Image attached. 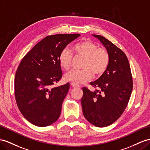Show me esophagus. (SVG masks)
I'll return each mask as SVG.
<instances>
[{
	"instance_id": "obj_1",
	"label": "esophagus",
	"mask_w": 150,
	"mask_h": 150,
	"mask_svg": "<svg viewBox=\"0 0 150 150\" xmlns=\"http://www.w3.org/2000/svg\"><path fill=\"white\" fill-rule=\"evenodd\" d=\"M71 86L73 87H80L79 85H78V84H76L75 83H74V82H71Z\"/></svg>"
}]
</instances>
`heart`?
<instances>
[{
    "instance_id": "b5f03b06",
    "label": "heart",
    "mask_w": 150,
    "mask_h": 150,
    "mask_svg": "<svg viewBox=\"0 0 150 150\" xmlns=\"http://www.w3.org/2000/svg\"><path fill=\"white\" fill-rule=\"evenodd\" d=\"M76 55L84 57L82 70H72L64 75L65 80L75 83H84L93 76L101 75L108 68L110 57L105 49L99 48L98 45L90 40H84L73 47ZM73 54L70 49H63L60 52L58 60L61 67L68 70L71 64Z\"/></svg>"
}]
</instances>
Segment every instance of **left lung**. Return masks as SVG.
Instances as JSON below:
<instances>
[{"label": "left lung", "mask_w": 150, "mask_h": 150, "mask_svg": "<svg viewBox=\"0 0 150 150\" xmlns=\"http://www.w3.org/2000/svg\"><path fill=\"white\" fill-rule=\"evenodd\" d=\"M93 35L105 46L110 61L100 77L91 82L99 91L82 88L81 104L87 120L95 126L103 127L112 124L124 112L132 91V77L125 53L104 37Z\"/></svg>", "instance_id": "left-lung-1"}]
</instances>
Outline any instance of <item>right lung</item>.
Returning <instances> with one entry per match:
<instances>
[{
  "mask_svg": "<svg viewBox=\"0 0 150 150\" xmlns=\"http://www.w3.org/2000/svg\"><path fill=\"white\" fill-rule=\"evenodd\" d=\"M80 34L47 36L23 58L15 75V98L19 110L38 127L52 124L59 118L70 83L53 87L62 77L60 52Z\"/></svg>",
  "mask_w": 150,
  "mask_h": 150,
  "instance_id": "right-lung-1",
  "label": "right lung"
}]
</instances>
